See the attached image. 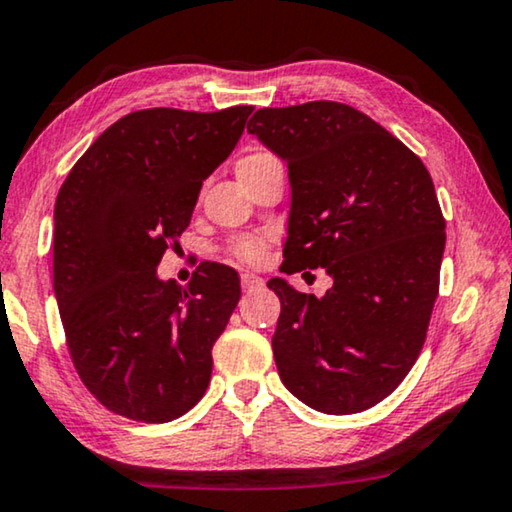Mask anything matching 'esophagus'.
Returning <instances> with one entry per match:
<instances>
[{
  "instance_id": "obj_1",
  "label": "esophagus",
  "mask_w": 512,
  "mask_h": 512,
  "mask_svg": "<svg viewBox=\"0 0 512 512\" xmlns=\"http://www.w3.org/2000/svg\"><path fill=\"white\" fill-rule=\"evenodd\" d=\"M241 287L243 292L259 290V287H264V278L255 276V273H241Z\"/></svg>"
}]
</instances>
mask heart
Returning a JSON list of instances; mask_svg holds the SVG:
<instances>
[{"instance_id":"heart-1","label":"heart","mask_w":512,"mask_h":512,"mask_svg":"<svg viewBox=\"0 0 512 512\" xmlns=\"http://www.w3.org/2000/svg\"><path fill=\"white\" fill-rule=\"evenodd\" d=\"M273 164H280L278 157L269 153V150H253V153L243 155L239 162H236V174H239L241 181H248V178L257 176L259 171L273 167ZM271 246V234H243L236 236L225 246V253L229 259L239 264H262L266 253H269Z\"/></svg>"}]
</instances>
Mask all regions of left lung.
I'll return each instance as SVG.
<instances>
[{
	"mask_svg": "<svg viewBox=\"0 0 512 512\" xmlns=\"http://www.w3.org/2000/svg\"><path fill=\"white\" fill-rule=\"evenodd\" d=\"M248 132L290 171L285 273L322 266L334 278L322 299L269 280L280 380L320 413L376 406L413 369L438 297L445 218L434 181L413 150L348 104L259 109Z\"/></svg>",
	"mask_w": 512,
	"mask_h": 512,
	"instance_id": "left-lung-1",
	"label": "left lung"
}]
</instances>
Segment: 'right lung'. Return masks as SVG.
Masks as SVG:
<instances>
[{
  "instance_id": "1",
  "label": "right lung",
  "mask_w": 512,
  "mask_h": 512,
  "mask_svg": "<svg viewBox=\"0 0 512 512\" xmlns=\"http://www.w3.org/2000/svg\"><path fill=\"white\" fill-rule=\"evenodd\" d=\"M250 113L160 106L122 115L57 192L53 287L71 362L90 394L129 420H176L211 380L239 276L201 262L183 287L155 271Z\"/></svg>"
}]
</instances>
